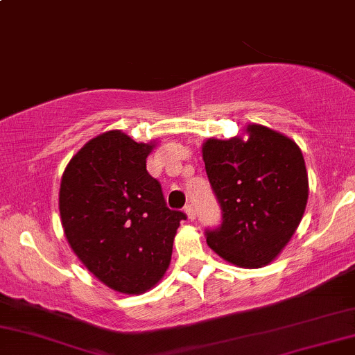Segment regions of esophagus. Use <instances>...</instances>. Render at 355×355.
Returning <instances> with one entry per match:
<instances>
[{
	"label": "esophagus",
	"mask_w": 355,
	"mask_h": 355,
	"mask_svg": "<svg viewBox=\"0 0 355 355\" xmlns=\"http://www.w3.org/2000/svg\"><path fill=\"white\" fill-rule=\"evenodd\" d=\"M184 212H186V216H187V218H189V220H194V218H196V211H194V207H192L191 204L186 205Z\"/></svg>",
	"instance_id": "34e87169"
}]
</instances>
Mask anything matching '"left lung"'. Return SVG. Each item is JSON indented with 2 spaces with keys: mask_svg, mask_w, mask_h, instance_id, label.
<instances>
[{
  "mask_svg": "<svg viewBox=\"0 0 355 355\" xmlns=\"http://www.w3.org/2000/svg\"><path fill=\"white\" fill-rule=\"evenodd\" d=\"M248 138H211L202 146L222 224L205 230L207 245L242 268H261L286 247L308 202V173L300 146L261 125Z\"/></svg>",
  "mask_w": 355,
  "mask_h": 355,
  "instance_id": "1",
  "label": "left lung"
}]
</instances>
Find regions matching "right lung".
Here are the masks:
<instances>
[{"instance_id": "add662e5", "label": "right lung", "mask_w": 355, "mask_h": 355, "mask_svg": "<svg viewBox=\"0 0 355 355\" xmlns=\"http://www.w3.org/2000/svg\"><path fill=\"white\" fill-rule=\"evenodd\" d=\"M155 144L113 130L69 161L59 191L64 234L80 261L112 290L139 295L163 278L186 214L166 205L146 171Z\"/></svg>"}]
</instances>
